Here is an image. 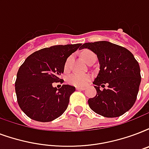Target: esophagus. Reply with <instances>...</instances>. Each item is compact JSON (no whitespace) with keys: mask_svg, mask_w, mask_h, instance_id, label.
I'll return each mask as SVG.
<instances>
[{"mask_svg":"<svg viewBox=\"0 0 149 149\" xmlns=\"http://www.w3.org/2000/svg\"><path fill=\"white\" fill-rule=\"evenodd\" d=\"M76 89L79 90V91H84L86 89V87H76Z\"/></svg>","mask_w":149,"mask_h":149,"instance_id":"obj_1","label":"esophagus"}]
</instances>
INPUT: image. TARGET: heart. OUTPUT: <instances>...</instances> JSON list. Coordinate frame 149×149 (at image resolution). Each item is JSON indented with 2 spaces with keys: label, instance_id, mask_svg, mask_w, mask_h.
I'll return each mask as SVG.
<instances>
[{
  "label": "heart",
  "instance_id": "b5f03b06",
  "mask_svg": "<svg viewBox=\"0 0 149 149\" xmlns=\"http://www.w3.org/2000/svg\"><path fill=\"white\" fill-rule=\"evenodd\" d=\"M81 57L86 62H88L90 60L95 58V54L91 51L85 50L81 53ZM72 60V57L70 56L66 59L64 65V69L65 71L70 70V62ZM91 79V76L89 73H79V72H75L72 74L70 75L67 78V81L71 85L76 86V87H79V86H84L89 82Z\"/></svg>",
  "mask_w": 149,
  "mask_h": 149
}]
</instances>
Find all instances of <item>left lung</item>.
<instances>
[{"instance_id":"obj_1","label":"left lung","mask_w":149,"mask_h":149,"mask_svg":"<svg viewBox=\"0 0 149 149\" xmlns=\"http://www.w3.org/2000/svg\"><path fill=\"white\" fill-rule=\"evenodd\" d=\"M97 54L100 71L93 82L96 96L88 99L95 112L105 117H118L130 109L137 99L141 84L140 66L127 48L109 41L85 43ZM107 84L108 88H104ZM102 86L103 90L100 89Z\"/></svg>"}]
</instances>
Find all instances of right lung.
I'll list each match as a JSON object with an SVG mask.
<instances>
[{"mask_svg": "<svg viewBox=\"0 0 149 149\" xmlns=\"http://www.w3.org/2000/svg\"><path fill=\"white\" fill-rule=\"evenodd\" d=\"M81 44L54 45L33 52L19 67L15 86L19 107L30 119L50 122L66 110L75 87L63 84L53 87V83H63L67 58L81 48Z\"/></svg>", "mask_w": 149, "mask_h": 149, "instance_id": "1", "label": "right lung"}]
</instances>
